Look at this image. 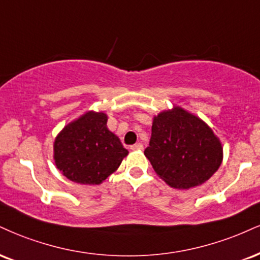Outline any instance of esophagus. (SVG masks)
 <instances>
[{
  "label": "esophagus",
  "instance_id": "34e87169",
  "mask_svg": "<svg viewBox=\"0 0 260 260\" xmlns=\"http://www.w3.org/2000/svg\"><path fill=\"white\" fill-rule=\"evenodd\" d=\"M143 149H144V146L142 143H137V144H134V145L131 146V150H143Z\"/></svg>",
  "mask_w": 260,
  "mask_h": 260
}]
</instances>
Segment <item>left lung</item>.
Listing matches in <instances>:
<instances>
[{
  "mask_svg": "<svg viewBox=\"0 0 260 260\" xmlns=\"http://www.w3.org/2000/svg\"><path fill=\"white\" fill-rule=\"evenodd\" d=\"M144 155L171 187L187 190L207 181L223 161V146L213 129L180 106L154 116Z\"/></svg>",
  "mask_w": 260,
  "mask_h": 260,
  "instance_id": "8db88e82",
  "label": "left lung"
}]
</instances>
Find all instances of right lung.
I'll return each mask as SVG.
<instances>
[{
	"label": "right lung",
	"mask_w": 260,
	"mask_h": 260,
	"mask_svg": "<svg viewBox=\"0 0 260 260\" xmlns=\"http://www.w3.org/2000/svg\"><path fill=\"white\" fill-rule=\"evenodd\" d=\"M108 115L87 111L68 123L53 144L57 168L69 180L99 185L120 167L128 150L106 127Z\"/></svg>",
	"instance_id": "right-lung-1"
}]
</instances>
